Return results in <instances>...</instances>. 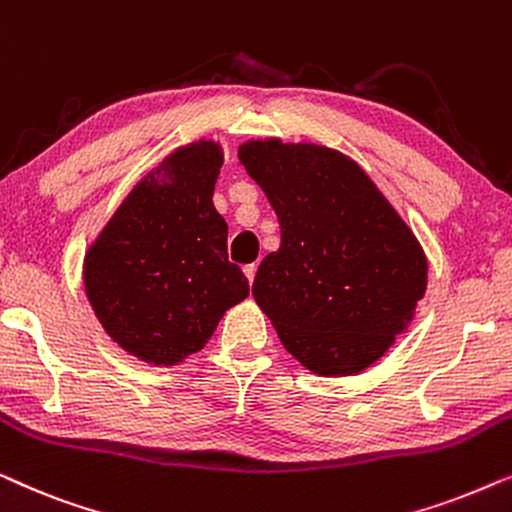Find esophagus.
Returning a JSON list of instances; mask_svg holds the SVG:
<instances>
[{
	"mask_svg": "<svg viewBox=\"0 0 512 512\" xmlns=\"http://www.w3.org/2000/svg\"><path fill=\"white\" fill-rule=\"evenodd\" d=\"M244 275H247L249 284H254V277H256V263H249V265H244Z\"/></svg>",
	"mask_w": 512,
	"mask_h": 512,
	"instance_id": "obj_1",
	"label": "esophagus"
}]
</instances>
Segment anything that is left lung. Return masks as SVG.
Returning a JSON list of instances; mask_svg holds the SVG:
<instances>
[{"label":"left lung","mask_w":512,"mask_h":512,"mask_svg":"<svg viewBox=\"0 0 512 512\" xmlns=\"http://www.w3.org/2000/svg\"><path fill=\"white\" fill-rule=\"evenodd\" d=\"M237 158L282 226L279 249L258 265V307L307 370L359 375L415 317L429 272L422 244L345 153L268 137Z\"/></svg>","instance_id":"left-lung-1"}]
</instances>
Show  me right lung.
<instances>
[{"mask_svg":"<svg viewBox=\"0 0 512 512\" xmlns=\"http://www.w3.org/2000/svg\"><path fill=\"white\" fill-rule=\"evenodd\" d=\"M221 165L214 139L179 146L137 181L83 258L97 321L151 366H177L200 352L223 314L249 296L212 202Z\"/></svg>","mask_w":512,"mask_h":512,"instance_id":"add662e5","label":"right lung"}]
</instances>
